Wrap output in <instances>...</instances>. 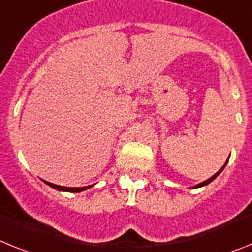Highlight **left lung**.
I'll use <instances>...</instances> for the list:
<instances>
[{
	"label": "left lung",
	"instance_id": "left-lung-1",
	"mask_svg": "<svg viewBox=\"0 0 252 252\" xmlns=\"http://www.w3.org/2000/svg\"><path fill=\"white\" fill-rule=\"evenodd\" d=\"M227 161H228V160H227ZM227 161H225V164H224V165L221 166L220 169H219V172H217V173H215V174L213 175V177H210V178H209V179H206V181H205V182H202V183H198V185H196V186H194V188L202 187V186H206V185H209V183H210V182H213V181H214V179L217 178L218 175L220 174V173H221V170H223V169L225 168V165H227Z\"/></svg>",
	"mask_w": 252,
	"mask_h": 252
}]
</instances>
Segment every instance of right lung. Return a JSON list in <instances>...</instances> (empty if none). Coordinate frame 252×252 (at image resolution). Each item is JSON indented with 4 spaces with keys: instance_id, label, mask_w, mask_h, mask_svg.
I'll use <instances>...</instances> for the list:
<instances>
[{
    "instance_id": "add662e5",
    "label": "right lung",
    "mask_w": 252,
    "mask_h": 252,
    "mask_svg": "<svg viewBox=\"0 0 252 252\" xmlns=\"http://www.w3.org/2000/svg\"><path fill=\"white\" fill-rule=\"evenodd\" d=\"M46 182V181H44ZM50 187L55 188V189H59V191H66V192H82L87 188H90L91 186H87V187H63V186H58V185H54V183H50V182H46Z\"/></svg>"
}]
</instances>
